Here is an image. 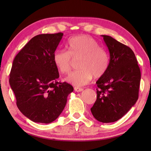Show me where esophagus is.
Returning a JSON list of instances; mask_svg holds the SVG:
<instances>
[{
	"label": "esophagus",
	"mask_w": 151,
	"mask_h": 151,
	"mask_svg": "<svg viewBox=\"0 0 151 151\" xmlns=\"http://www.w3.org/2000/svg\"><path fill=\"white\" fill-rule=\"evenodd\" d=\"M74 89H75V91H76V92H81V91H82L83 90H84V89H83V88H78V87H75Z\"/></svg>",
	"instance_id": "1"
}]
</instances>
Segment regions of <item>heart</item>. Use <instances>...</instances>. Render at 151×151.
I'll use <instances>...</instances> for the list:
<instances>
[{"instance_id":"obj_1","label":"heart","mask_w":151,"mask_h":151,"mask_svg":"<svg viewBox=\"0 0 151 151\" xmlns=\"http://www.w3.org/2000/svg\"><path fill=\"white\" fill-rule=\"evenodd\" d=\"M67 51L56 50L52 61L60 73L67 74L71 69L73 59L78 60L80 69L71 73L65 81L76 86L88 84L93 76L101 78L107 71L109 58L94 38L87 35L75 36L66 43Z\"/></svg>"}]
</instances>
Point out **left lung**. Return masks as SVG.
Wrapping results in <instances>:
<instances>
[{
	"label": "left lung",
	"instance_id": "left-lung-1",
	"mask_svg": "<svg viewBox=\"0 0 151 151\" xmlns=\"http://www.w3.org/2000/svg\"><path fill=\"white\" fill-rule=\"evenodd\" d=\"M110 52L107 71L96 82L97 100L91 108L102 123L123 117L138 99L141 72L132 50L113 37L102 35Z\"/></svg>",
	"mask_w": 151,
	"mask_h": 151
}]
</instances>
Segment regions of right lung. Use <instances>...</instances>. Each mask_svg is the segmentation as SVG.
I'll use <instances>...</instances> for the list:
<instances>
[{
  "label": "right lung",
  "mask_w": 151,
  "mask_h": 151,
  "mask_svg": "<svg viewBox=\"0 0 151 151\" xmlns=\"http://www.w3.org/2000/svg\"><path fill=\"white\" fill-rule=\"evenodd\" d=\"M62 32L40 34L20 50L13 62L9 84L19 110L35 123H50L65 108L73 86L57 81L58 70L52 55L63 37Z\"/></svg>",
  "instance_id": "1"
}]
</instances>
